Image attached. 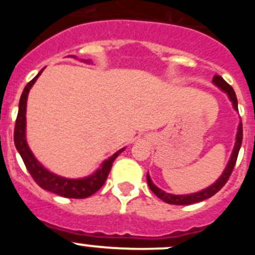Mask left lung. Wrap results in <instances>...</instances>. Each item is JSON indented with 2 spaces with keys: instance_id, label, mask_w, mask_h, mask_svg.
<instances>
[{
  "instance_id": "1",
  "label": "left lung",
  "mask_w": 255,
  "mask_h": 255,
  "mask_svg": "<svg viewBox=\"0 0 255 255\" xmlns=\"http://www.w3.org/2000/svg\"><path fill=\"white\" fill-rule=\"evenodd\" d=\"M213 83H215L218 88H221L222 91L226 92V93L229 94L230 100H231V102H233L234 105V108L238 110V100H236V94L235 92H234L233 87H231L230 84H227L224 79H222V76L220 75L213 76ZM242 141H243V124L240 123V125H239L238 135H236V143H235V147H234L233 154H231V158H230L229 163H227L226 168H225L224 173L221 175L220 179H218L213 185L209 186V188L204 189V190L202 191H198V193H194V194H188V195L168 194V193H166V191L157 188V186L152 182V180H150L149 175H147V181L150 190H152L153 193L159 198V199L166 202V203L176 204V206H188V204H194V203H198V202H202V200H206L208 199V198L213 197L217 191H220L221 189L224 188V185L227 182V180H229L230 175L233 173L234 167H235L236 159H238L239 150H240V147H242Z\"/></svg>"
}]
</instances>
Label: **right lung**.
Returning <instances> with one entry per match:
<instances>
[{"instance_id":"add662e5","label":"right lung","mask_w":255,"mask_h":255,"mask_svg":"<svg viewBox=\"0 0 255 255\" xmlns=\"http://www.w3.org/2000/svg\"><path fill=\"white\" fill-rule=\"evenodd\" d=\"M43 70H40L42 73ZM40 73L35 76L34 79H31L30 82L26 84V87L22 91L21 97H20L19 102V112H17L16 123H15V130H13V141H15V147H16L17 152L21 155L22 161L25 163L26 170L31 175L33 180L37 182L38 185L44 190H48L51 193L61 195L65 198H74V199H84V198L91 197L96 191L100 190L102 185L105 184L106 179H107L108 173L111 171L112 162L116 159V157L123 152L125 148L120 149L119 152L111 155L107 161H105L98 168L96 173H93L92 176H88L85 179H65L55 175V173L49 172L48 170L42 166L39 162L35 159L31 150L29 149L28 144H26L25 139V112H26V100H28V93L30 91L31 85L34 84L38 76Z\"/></svg>"}]
</instances>
